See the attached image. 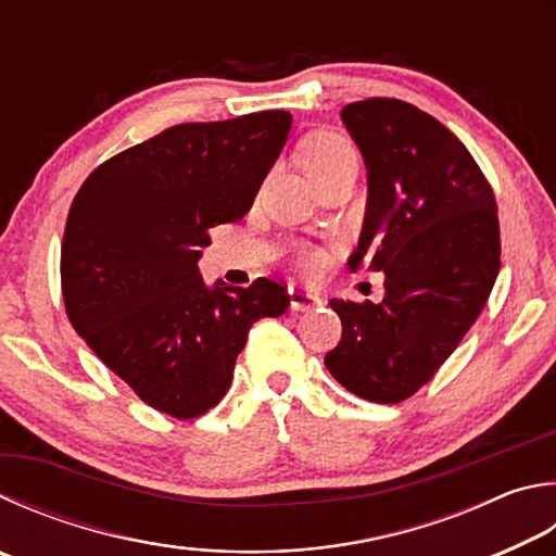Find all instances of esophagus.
<instances>
[{
  "instance_id": "obj_1",
  "label": "esophagus",
  "mask_w": 556,
  "mask_h": 556,
  "mask_svg": "<svg viewBox=\"0 0 556 556\" xmlns=\"http://www.w3.org/2000/svg\"><path fill=\"white\" fill-rule=\"evenodd\" d=\"M289 306L291 311H313L316 306H320V296L311 294V291L304 289H289Z\"/></svg>"
}]
</instances>
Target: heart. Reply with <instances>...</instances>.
<instances>
[{
	"mask_svg": "<svg viewBox=\"0 0 556 556\" xmlns=\"http://www.w3.org/2000/svg\"><path fill=\"white\" fill-rule=\"evenodd\" d=\"M355 157V150L350 148L348 140H342L336 134H316L311 136L304 148H301V160H304V167L308 177H318L328 169L338 167L345 160ZM318 255L316 252H301L299 255V265L301 269H316L318 267Z\"/></svg>",
	"mask_w": 556,
	"mask_h": 556,
	"instance_id": "1",
	"label": "heart"
}]
</instances>
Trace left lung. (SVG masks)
<instances>
[{"label":"left lung","mask_w":556,"mask_h":556,"mask_svg":"<svg viewBox=\"0 0 556 556\" xmlns=\"http://www.w3.org/2000/svg\"><path fill=\"white\" fill-rule=\"evenodd\" d=\"M340 118L367 165L350 269L383 271L381 304L332 299L342 338L326 367L359 399L399 403L442 367L498 277L493 189L462 140L426 111L375 97Z\"/></svg>","instance_id":"obj_1"}]
</instances>
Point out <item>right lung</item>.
Here are the masks:
<instances>
[{
    "mask_svg": "<svg viewBox=\"0 0 556 556\" xmlns=\"http://www.w3.org/2000/svg\"><path fill=\"white\" fill-rule=\"evenodd\" d=\"M291 128L289 111L179 124L99 165L70 206L60 285L94 355L167 416L197 418L226 396L252 323L287 289L199 275L208 230L243 218Z\"/></svg>",
    "mask_w": 556,
    "mask_h": 556,
    "instance_id": "right-lung-1",
    "label": "right lung"
}]
</instances>
